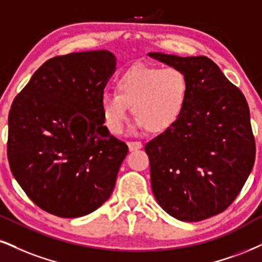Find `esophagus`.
I'll return each instance as SVG.
<instances>
[{
	"mask_svg": "<svg viewBox=\"0 0 262 262\" xmlns=\"http://www.w3.org/2000/svg\"><path fill=\"white\" fill-rule=\"evenodd\" d=\"M127 146H128V149H130V151L142 149V148H143V144H142L141 142H128Z\"/></svg>",
	"mask_w": 262,
	"mask_h": 262,
	"instance_id": "obj_1",
	"label": "esophagus"
}]
</instances>
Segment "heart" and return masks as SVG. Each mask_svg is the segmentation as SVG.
I'll return each instance as SVG.
<instances>
[{
    "mask_svg": "<svg viewBox=\"0 0 262 262\" xmlns=\"http://www.w3.org/2000/svg\"><path fill=\"white\" fill-rule=\"evenodd\" d=\"M115 92L101 97L103 120L112 134L120 135L128 119V106L137 125L159 134L172 127L185 112L189 95L188 77L176 68L136 64L115 80Z\"/></svg>",
    "mask_w": 262,
    "mask_h": 262,
    "instance_id": "obj_1",
    "label": "heart"
}]
</instances>
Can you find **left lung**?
I'll return each instance as SVG.
<instances>
[{"mask_svg":"<svg viewBox=\"0 0 262 262\" xmlns=\"http://www.w3.org/2000/svg\"><path fill=\"white\" fill-rule=\"evenodd\" d=\"M148 54L182 70L189 82L182 116L144 148L151 190L158 204L177 220H205L233 203L254 166L249 106L208 57Z\"/></svg>","mask_w":262,"mask_h":262,"instance_id":"left-lung-1","label":"left lung"}]
</instances>
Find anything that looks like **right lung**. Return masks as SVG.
Segmentation results:
<instances>
[{
	"label": "right lung",
	"instance_id": "add662e5",
	"mask_svg": "<svg viewBox=\"0 0 262 262\" xmlns=\"http://www.w3.org/2000/svg\"><path fill=\"white\" fill-rule=\"evenodd\" d=\"M115 67L106 50L51 58L13 101L9 166L29 198L50 214L81 217L113 193L128 150L103 125L101 97Z\"/></svg>",
	"mask_w": 262,
	"mask_h": 262
}]
</instances>
